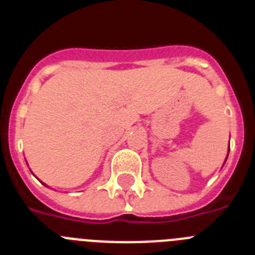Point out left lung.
Returning a JSON list of instances; mask_svg holds the SVG:
<instances>
[{
	"instance_id": "1",
	"label": "left lung",
	"mask_w": 255,
	"mask_h": 255,
	"mask_svg": "<svg viewBox=\"0 0 255 255\" xmlns=\"http://www.w3.org/2000/svg\"><path fill=\"white\" fill-rule=\"evenodd\" d=\"M227 155H229V154H227Z\"/></svg>"
}]
</instances>
